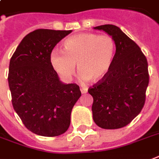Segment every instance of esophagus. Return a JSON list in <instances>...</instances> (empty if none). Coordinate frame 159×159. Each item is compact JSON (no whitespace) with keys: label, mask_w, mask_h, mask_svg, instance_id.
Wrapping results in <instances>:
<instances>
[{"label":"esophagus","mask_w":159,"mask_h":159,"mask_svg":"<svg viewBox=\"0 0 159 159\" xmlns=\"http://www.w3.org/2000/svg\"><path fill=\"white\" fill-rule=\"evenodd\" d=\"M81 93H82V94H86V93H88V89L87 88H81Z\"/></svg>","instance_id":"obj_1"}]
</instances>
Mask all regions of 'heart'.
Returning <instances> with one entry per match:
<instances>
[{
	"label": "heart",
	"mask_w": 159,
	"mask_h": 159,
	"mask_svg": "<svg viewBox=\"0 0 159 159\" xmlns=\"http://www.w3.org/2000/svg\"><path fill=\"white\" fill-rule=\"evenodd\" d=\"M64 52L53 50L52 66L64 80L71 79L77 65L81 79L98 82L104 79L112 67L115 43L111 36L81 33L64 42Z\"/></svg>",
	"instance_id": "heart-1"
}]
</instances>
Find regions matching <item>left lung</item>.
Returning a JSON list of instances; mask_svg holds the SVG:
<instances>
[{"mask_svg": "<svg viewBox=\"0 0 159 159\" xmlns=\"http://www.w3.org/2000/svg\"><path fill=\"white\" fill-rule=\"evenodd\" d=\"M112 36L116 46L112 67L102 81L89 88L93 118L104 129L128 125L141 112L149 76L147 58L140 47L114 25L93 27Z\"/></svg>", "mask_w": 159, "mask_h": 159, "instance_id": "8db88e82", "label": "left lung"}]
</instances>
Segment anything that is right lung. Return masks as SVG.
<instances>
[{
  "label": "right lung",
  "mask_w": 159,
  "mask_h": 159,
  "mask_svg": "<svg viewBox=\"0 0 159 159\" xmlns=\"http://www.w3.org/2000/svg\"><path fill=\"white\" fill-rule=\"evenodd\" d=\"M71 32L33 31L23 38L10 60L12 106L26 128L40 136L65 133L72 107L81 97L79 87L61 82L50 61L53 48Z\"/></svg>",
  "instance_id": "obj_1"
}]
</instances>
